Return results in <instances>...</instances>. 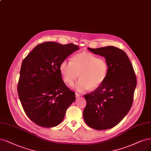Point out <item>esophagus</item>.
I'll use <instances>...</instances> for the list:
<instances>
[{
	"label": "esophagus",
	"mask_w": 151,
	"mask_h": 151,
	"mask_svg": "<svg viewBox=\"0 0 151 151\" xmlns=\"http://www.w3.org/2000/svg\"><path fill=\"white\" fill-rule=\"evenodd\" d=\"M81 95L80 94V93H76V97H79Z\"/></svg>",
	"instance_id": "obj_1"
}]
</instances>
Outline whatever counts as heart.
<instances>
[{
  "mask_svg": "<svg viewBox=\"0 0 151 151\" xmlns=\"http://www.w3.org/2000/svg\"><path fill=\"white\" fill-rule=\"evenodd\" d=\"M64 81L72 85L77 77L80 79L74 85L77 91L84 92L89 89L99 88L107 77L109 65L104 58L98 57L91 52H83L72 58V61L64 60L59 67Z\"/></svg>",
  "mask_w": 151,
  "mask_h": 151,
  "instance_id": "heart-1",
  "label": "heart"
}]
</instances>
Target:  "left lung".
<instances>
[{"label": "left lung", "mask_w": 151, "mask_h": 151, "mask_svg": "<svg viewBox=\"0 0 151 151\" xmlns=\"http://www.w3.org/2000/svg\"><path fill=\"white\" fill-rule=\"evenodd\" d=\"M93 54L104 57L109 72L102 85L85 94L86 107L83 117L87 126L96 130L114 127L131 109L137 85L133 66L127 54L114 46L88 48Z\"/></svg>", "instance_id": "8db88e82"}]
</instances>
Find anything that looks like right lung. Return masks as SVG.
Here are the masks:
<instances>
[{"label":"right lung","instance_id":"right-lung-1","mask_svg":"<svg viewBox=\"0 0 151 151\" xmlns=\"http://www.w3.org/2000/svg\"><path fill=\"white\" fill-rule=\"evenodd\" d=\"M79 47L45 42L37 45L23 60L17 86L26 115L38 126L53 127L63 121L75 100L59 70L61 62Z\"/></svg>","mask_w":151,"mask_h":151}]
</instances>
